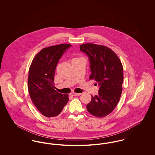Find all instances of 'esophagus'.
Segmentation results:
<instances>
[{
  "mask_svg": "<svg viewBox=\"0 0 155 155\" xmlns=\"http://www.w3.org/2000/svg\"><path fill=\"white\" fill-rule=\"evenodd\" d=\"M71 95L72 96H80V95H81V94H80V93H75V92H72V93L71 94Z\"/></svg>",
  "mask_w": 155,
  "mask_h": 155,
  "instance_id": "obj_1",
  "label": "esophagus"
}]
</instances>
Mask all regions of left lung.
<instances>
[{"label":"left lung","instance_id":"left-lung-1","mask_svg":"<svg viewBox=\"0 0 155 155\" xmlns=\"http://www.w3.org/2000/svg\"><path fill=\"white\" fill-rule=\"evenodd\" d=\"M80 51L88 57L91 74L99 87L98 95H91L87 105L89 113L104 117L114 109L120 100L123 82V68L117 54L110 48L94 44L80 45Z\"/></svg>","mask_w":155,"mask_h":155}]
</instances>
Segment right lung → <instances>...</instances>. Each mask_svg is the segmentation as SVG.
<instances>
[{
	"label": "right lung",
	"instance_id": "right-lung-1",
	"mask_svg": "<svg viewBox=\"0 0 155 155\" xmlns=\"http://www.w3.org/2000/svg\"><path fill=\"white\" fill-rule=\"evenodd\" d=\"M71 46L60 44L44 48L31 63L28 77V92L32 102L45 117L58 116L69 100L68 95L55 90L53 81L59 60Z\"/></svg>",
	"mask_w": 155,
	"mask_h": 155
}]
</instances>
